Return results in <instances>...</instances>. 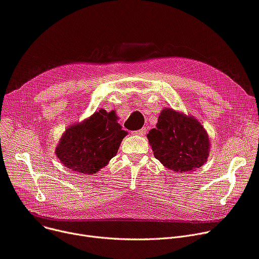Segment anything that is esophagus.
Returning a JSON list of instances; mask_svg holds the SVG:
<instances>
[{
	"label": "esophagus",
	"mask_w": 259,
	"mask_h": 259,
	"mask_svg": "<svg viewBox=\"0 0 259 259\" xmlns=\"http://www.w3.org/2000/svg\"><path fill=\"white\" fill-rule=\"evenodd\" d=\"M146 133H147V128H146V127H143V128L140 129V130L132 131V134H133V135H145Z\"/></svg>",
	"instance_id": "obj_1"
}]
</instances>
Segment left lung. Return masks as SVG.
I'll return each mask as SVG.
<instances>
[{"mask_svg":"<svg viewBox=\"0 0 259 259\" xmlns=\"http://www.w3.org/2000/svg\"><path fill=\"white\" fill-rule=\"evenodd\" d=\"M149 144L154 156L166 168L189 173L201 167L209 156V135L193 115L171 108L161 110L156 128L150 130Z\"/></svg>","mask_w":259,"mask_h":259,"instance_id":"obj_1","label":"left lung"}]
</instances>
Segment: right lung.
<instances>
[{"label": "right lung", "mask_w": 259, "mask_h": 259, "mask_svg": "<svg viewBox=\"0 0 259 259\" xmlns=\"http://www.w3.org/2000/svg\"><path fill=\"white\" fill-rule=\"evenodd\" d=\"M114 110L99 109L82 122L66 127L55 149L60 162L77 173L92 175L114 157L128 134L117 123Z\"/></svg>", "instance_id": "1"}]
</instances>
